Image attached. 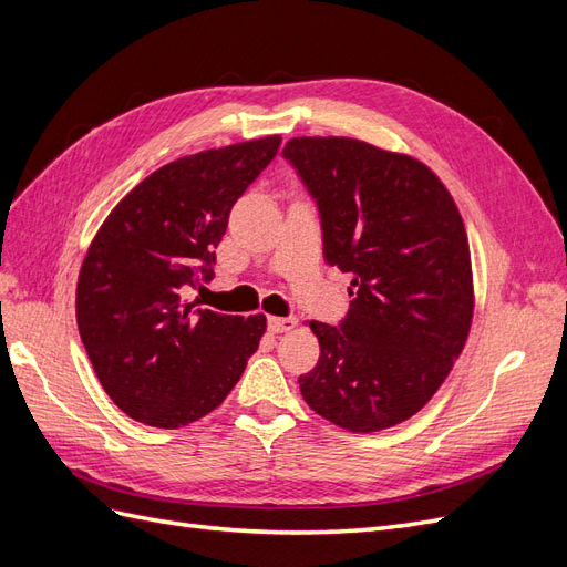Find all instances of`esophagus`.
I'll use <instances>...</instances> for the list:
<instances>
[{
    "mask_svg": "<svg viewBox=\"0 0 567 567\" xmlns=\"http://www.w3.org/2000/svg\"><path fill=\"white\" fill-rule=\"evenodd\" d=\"M269 331L271 333H288V331H293L296 326H298V321L293 319V317H269Z\"/></svg>",
    "mask_w": 567,
    "mask_h": 567,
    "instance_id": "1",
    "label": "esophagus"
}]
</instances>
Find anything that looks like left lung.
Segmentation results:
<instances>
[{
  "label": "left lung",
  "instance_id": "left-lung-1",
  "mask_svg": "<svg viewBox=\"0 0 567 567\" xmlns=\"http://www.w3.org/2000/svg\"><path fill=\"white\" fill-rule=\"evenodd\" d=\"M284 156L317 198L323 257L352 274L340 326L310 321L305 402L350 433L398 425L431 402L468 340V234L450 188L419 158L352 136H293Z\"/></svg>",
  "mask_w": 567,
  "mask_h": 567
}]
</instances>
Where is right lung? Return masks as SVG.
<instances>
[{
    "mask_svg": "<svg viewBox=\"0 0 567 567\" xmlns=\"http://www.w3.org/2000/svg\"><path fill=\"white\" fill-rule=\"evenodd\" d=\"M279 134L198 151L136 184L94 234L75 317L109 398L153 427L188 425L227 400L267 331L265 315L198 310L215 248L248 184L277 156Z\"/></svg>",
    "mask_w": 567,
    "mask_h": 567,
    "instance_id": "add662e5",
    "label": "right lung"
}]
</instances>
